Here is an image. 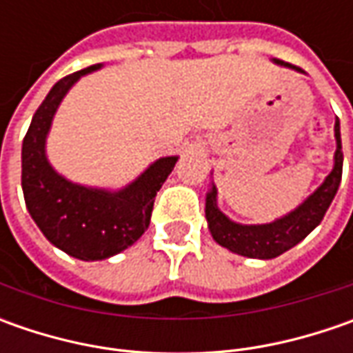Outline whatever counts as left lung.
<instances>
[{
    "mask_svg": "<svg viewBox=\"0 0 353 353\" xmlns=\"http://www.w3.org/2000/svg\"><path fill=\"white\" fill-rule=\"evenodd\" d=\"M275 62L281 66L301 70L299 66H292L289 62ZM334 133H336V153H334L332 172L296 210H292L291 214L279 218L271 224L243 225L232 222L218 208L216 204L218 192H216V186L212 184L210 192L206 194V220H208L212 237L225 250L234 251L237 255L255 257V259H273L294 248L299 241H303L322 222L342 181L344 153H342V139H340V121H336Z\"/></svg>",
    "mask_w": 353,
    "mask_h": 353,
    "instance_id": "8db88e82",
    "label": "left lung"
}]
</instances>
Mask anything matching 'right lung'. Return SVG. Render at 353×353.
Wrapping results in <instances>:
<instances>
[{
	"instance_id": "add662e5",
	"label": "right lung",
	"mask_w": 353,
	"mask_h": 353,
	"mask_svg": "<svg viewBox=\"0 0 353 353\" xmlns=\"http://www.w3.org/2000/svg\"><path fill=\"white\" fill-rule=\"evenodd\" d=\"M100 66L64 76L52 86L34 112L21 151V186L34 224L52 245L82 261L112 257L145 234L157 192L179 161V157L159 159L117 192L70 183L48 165L45 141L59 103L80 76Z\"/></svg>"
}]
</instances>
